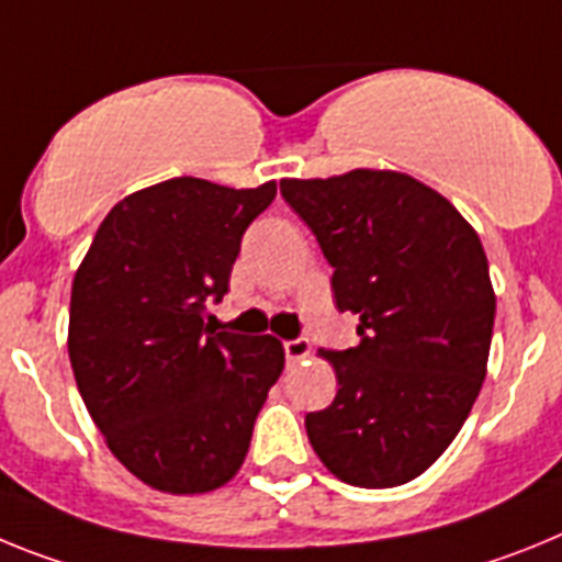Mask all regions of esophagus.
<instances>
[{"label":"esophagus","instance_id":"obj_1","mask_svg":"<svg viewBox=\"0 0 562 562\" xmlns=\"http://www.w3.org/2000/svg\"><path fill=\"white\" fill-rule=\"evenodd\" d=\"M282 348H285L288 364H296L311 353V341L308 339H288Z\"/></svg>","mask_w":562,"mask_h":562}]
</instances>
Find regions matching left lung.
Masks as SVG:
<instances>
[{
  "instance_id": "1",
  "label": "left lung",
  "mask_w": 562,
  "mask_h": 562,
  "mask_svg": "<svg viewBox=\"0 0 562 562\" xmlns=\"http://www.w3.org/2000/svg\"><path fill=\"white\" fill-rule=\"evenodd\" d=\"M308 223L339 311L359 345L322 350L330 407L305 416L311 447L339 481L402 486L441 458L486 375L495 291L475 228L436 189L390 169L280 180Z\"/></svg>"
}]
</instances>
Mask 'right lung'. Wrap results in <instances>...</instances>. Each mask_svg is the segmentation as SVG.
I'll return each instance as SVG.
<instances>
[{"label": "right lung", "instance_id": "right-lung-1", "mask_svg": "<svg viewBox=\"0 0 562 562\" xmlns=\"http://www.w3.org/2000/svg\"><path fill=\"white\" fill-rule=\"evenodd\" d=\"M274 194V180H164L115 203L78 266L67 334L78 393L112 456L153 490L228 484L285 368L280 339L217 330L206 311Z\"/></svg>", "mask_w": 562, "mask_h": 562}]
</instances>
